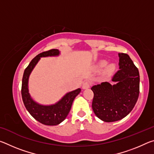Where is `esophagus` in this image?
I'll return each mask as SVG.
<instances>
[{
    "mask_svg": "<svg viewBox=\"0 0 154 154\" xmlns=\"http://www.w3.org/2000/svg\"><path fill=\"white\" fill-rule=\"evenodd\" d=\"M91 85H92V83H91L90 82H89V81H86V82H85L83 83V89H88V88H89L91 86Z\"/></svg>",
    "mask_w": 154,
    "mask_h": 154,
    "instance_id": "esophagus-1",
    "label": "esophagus"
}]
</instances>
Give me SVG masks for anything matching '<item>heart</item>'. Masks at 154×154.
Here are the masks:
<instances>
[{"label": "heart", "instance_id": "1", "mask_svg": "<svg viewBox=\"0 0 154 154\" xmlns=\"http://www.w3.org/2000/svg\"><path fill=\"white\" fill-rule=\"evenodd\" d=\"M106 64H107V62L105 61V60H103V61H101L100 62V64H99V66H100V67L102 68V67L106 66ZM115 68H116L115 64H109L108 67H107V72H112L115 70Z\"/></svg>", "mask_w": 154, "mask_h": 154}]
</instances>
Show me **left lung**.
Segmentation results:
<instances>
[{
  "mask_svg": "<svg viewBox=\"0 0 154 154\" xmlns=\"http://www.w3.org/2000/svg\"><path fill=\"white\" fill-rule=\"evenodd\" d=\"M119 69L112 77L117 84L108 82L94 85L92 109L96 116L106 122L125 118L132 110L139 95V70L127 54H119Z\"/></svg>",
  "mask_w": 154,
  "mask_h": 154,
  "instance_id": "1",
  "label": "left lung"
}]
</instances>
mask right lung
I'll use <instances>...</instances> for the list:
<instances>
[{"label":"right lung","instance_id":"right-lung-1","mask_svg":"<svg viewBox=\"0 0 154 154\" xmlns=\"http://www.w3.org/2000/svg\"><path fill=\"white\" fill-rule=\"evenodd\" d=\"M59 54L60 51L58 49H52L50 50L43 51L35 56L31 60L28 66L26 68L22 78L21 92H22V97L25 107L36 120L48 126H55L64 120L71 110L75 98L81 92V89L79 88L67 93L58 103L49 106L38 105L30 98L28 93V77L33 68L39 60L41 57L58 56Z\"/></svg>","mask_w":154,"mask_h":154}]
</instances>
